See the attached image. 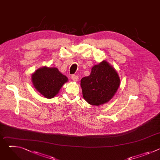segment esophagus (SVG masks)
<instances>
[{"mask_svg":"<svg viewBox=\"0 0 160 160\" xmlns=\"http://www.w3.org/2000/svg\"><path fill=\"white\" fill-rule=\"evenodd\" d=\"M71 78L73 80V82H77L78 80V77L77 76V75H72Z\"/></svg>","mask_w":160,"mask_h":160,"instance_id":"esophagus-1","label":"esophagus"}]
</instances>
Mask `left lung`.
Wrapping results in <instances>:
<instances>
[{
  "label": "left lung",
  "mask_w": 160,
  "mask_h": 160,
  "mask_svg": "<svg viewBox=\"0 0 160 160\" xmlns=\"http://www.w3.org/2000/svg\"><path fill=\"white\" fill-rule=\"evenodd\" d=\"M84 99L90 105L100 106L109 102L120 85V77L106 61L94 65L89 76L80 81Z\"/></svg>",
  "instance_id": "1"
}]
</instances>
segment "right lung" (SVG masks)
<instances>
[{"mask_svg": "<svg viewBox=\"0 0 160 160\" xmlns=\"http://www.w3.org/2000/svg\"><path fill=\"white\" fill-rule=\"evenodd\" d=\"M32 81L33 87L40 94L45 98L51 99L59 93L68 79L57 68L43 66L32 73Z\"/></svg>", "mask_w": 160, "mask_h": 160, "instance_id": "add662e5", "label": "right lung"}]
</instances>
